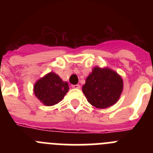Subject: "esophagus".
<instances>
[{
	"instance_id": "1",
	"label": "esophagus",
	"mask_w": 153,
	"mask_h": 153,
	"mask_svg": "<svg viewBox=\"0 0 153 153\" xmlns=\"http://www.w3.org/2000/svg\"><path fill=\"white\" fill-rule=\"evenodd\" d=\"M72 87L73 88H74V89H80V85L79 84H76V85H73L72 86Z\"/></svg>"
}]
</instances>
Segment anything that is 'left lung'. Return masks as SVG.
I'll use <instances>...</instances> for the list:
<instances>
[{"label": "left lung", "instance_id": "left-lung-1", "mask_svg": "<svg viewBox=\"0 0 153 153\" xmlns=\"http://www.w3.org/2000/svg\"><path fill=\"white\" fill-rule=\"evenodd\" d=\"M123 90L120 74L108 67H93L83 86V93L92 106L105 109L117 103Z\"/></svg>", "mask_w": 153, "mask_h": 153}]
</instances>
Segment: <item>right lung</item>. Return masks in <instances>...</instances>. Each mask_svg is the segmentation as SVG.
<instances>
[{"mask_svg":"<svg viewBox=\"0 0 153 153\" xmlns=\"http://www.w3.org/2000/svg\"><path fill=\"white\" fill-rule=\"evenodd\" d=\"M69 89L67 82L55 73L50 72L35 83L33 93L44 105L51 106L60 102Z\"/></svg>","mask_w":153,"mask_h":153,"instance_id":"add662e5","label":"right lung"}]
</instances>
